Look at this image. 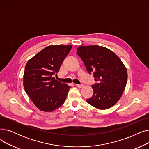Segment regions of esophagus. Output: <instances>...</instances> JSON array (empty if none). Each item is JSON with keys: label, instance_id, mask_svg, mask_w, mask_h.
<instances>
[{"label": "esophagus", "instance_id": "esophagus-1", "mask_svg": "<svg viewBox=\"0 0 149 149\" xmlns=\"http://www.w3.org/2000/svg\"><path fill=\"white\" fill-rule=\"evenodd\" d=\"M76 86L77 87L79 88H82V87H84V85H83V84H81V85H79V84H76Z\"/></svg>", "mask_w": 149, "mask_h": 149}]
</instances>
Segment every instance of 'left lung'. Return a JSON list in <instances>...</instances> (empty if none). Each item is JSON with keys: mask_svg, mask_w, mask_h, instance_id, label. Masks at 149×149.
Masks as SVG:
<instances>
[{"mask_svg": "<svg viewBox=\"0 0 149 149\" xmlns=\"http://www.w3.org/2000/svg\"><path fill=\"white\" fill-rule=\"evenodd\" d=\"M77 54L97 82L91 86L93 95L87 102L100 110L113 107L121 97L127 82V69L121 60L110 49L98 45L80 46Z\"/></svg>", "mask_w": 149, "mask_h": 149, "instance_id": "8db88e82", "label": "left lung"}]
</instances>
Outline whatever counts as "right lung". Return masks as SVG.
Here are the masks:
<instances>
[{"label": "right lung", "instance_id": "add662e5", "mask_svg": "<svg viewBox=\"0 0 149 149\" xmlns=\"http://www.w3.org/2000/svg\"><path fill=\"white\" fill-rule=\"evenodd\" d=\"M72 48L68 45H49L26 63L24 87L26 94L40 110L50 112L65 102L70 86L56 80L62 63Z\"/></svg>", "mask_w": 149, "mask_h": 149}]
</instances>
